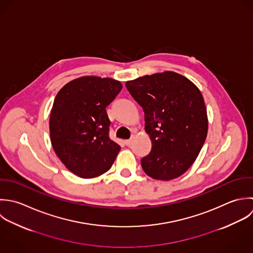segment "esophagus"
<instances>
[{"label":"esophagus","instance_id":"1","mask_svg":"<svg viewBox=\"0 0 253 253\" xmlns=\"http://www.w3.org/2000/svg\"><path fill=\"white\" fill-rule=\"evenodd\" d=\"M132 140H133V137L132 138H130V139H126V141H125V143H126V145H127V146H129L131 143H132Z\"/></svg>","mask_w":253,"mask_h":253}]
</instances>
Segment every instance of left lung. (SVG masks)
Segmentation results:
<instances>
[{"instance_id": "obj_1", "label": "left lung", "mask_w": 253, "mask_h": 253, "mask_svg": "<svg viewBox=\"0 0 253 253\" xmlns=\"http://www.w3.org/2000/svg\"><path fill=\"white\" fill-rule=\"evenodd\" d=\"M144 111L145 131L152 148L141 159L144 172L170 180L196 160L207 136L208 118L203 96L185 77L164 72L126 83Z\"/></svg>"}]
</instances>
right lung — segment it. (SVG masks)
I'll return each instance as SVG.
<instances>
[{
  "mask_svg": "<svg viewBox=\"0 0 253 253\" xmlns=\"http://www.w3.org/2000/svg\"><path fill=\"white\" fill-rule=\"evenodd\" d=\"M123 85L110 78L82 77L58 92L50 115L55 153L75 174L92 178L112 167L121 146L110 139L106 107Z\"/></svg>",
  "mask_w": 253,
  "mask_h": 253,
  "instance_id": "obj_1",
  "label": "right lung"
}]
</instances>
